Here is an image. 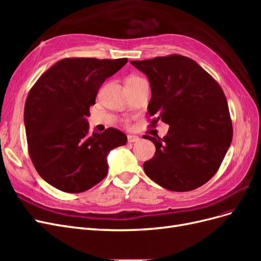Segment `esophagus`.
I'll use <instances>...</instances> for the list:
<instances>
[{"label": "esophagus", "instance_id": "34e87169", "mask_svg": "<svg viewBox=\"0 0 261 261\" xmlns=\"http://www.w3.org/2000/svg\"><path fill=\"white\" fill-rule=\"evenodd\" d=\"M127 140H128V143H137V141L140 140V138L136 135H128Z\"/></svg>", "mask_w": 261, "mask_h": 261}]
</instances>
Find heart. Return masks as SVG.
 I'll return each instance as SVG.
<instances>
[{"mask_svg": "<svg viewBox=\"0 0 261 261\" xmlns=\"http://www.w3.org/2000/svg\"><path fill=\"white\" fill-rule=\"evenodd\" d=\"M138 77H130V78H128V81H134V80H137Z\"/></svg>", "mask_w": 261, "mask_h": 261, "instance_id": "1", "label": "heart"}]
</instances>
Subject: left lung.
Segmentation results:
<instances>
[{
    "instance_id": "1",
    "label": "left lung",
    "mask_w": 261,
    "mask_h": 261,
    "mask_svg": "<svg viewBox=\"0 0 261 261\" xmlns=\"http://www.w3.org/2000/svg\"><path fill=\"white\" fill-rule=\"evenodd\" d=\"M150 83L148 114L151 125H170L163 138L145 135L155 146L144 163L146 174L173 192H188L216 174L233 137L232 121L222 88L197 63L172 54L130 61Z\"/></svg>"
}]
</instances>
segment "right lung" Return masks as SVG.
Listing matches in <instances>:
<instances>
[{"label":"right lung","mask_w":261,"mask_h":261,"mask_svg":"<svg viewBox=\"0 0 261 261\" xmlns=\"http://www.w3.org/2000/svg\"><path fill=\"white\" fill-rule=\"evenodd\" d=\"M127 59H64L41 75L23 110L28 151L46 183L66 193H82L108 173V154L124 146V133L110 127L89 132V108L100 87Z\"/></svg>","instance_id":"right-lung-1"}]
</instances>
